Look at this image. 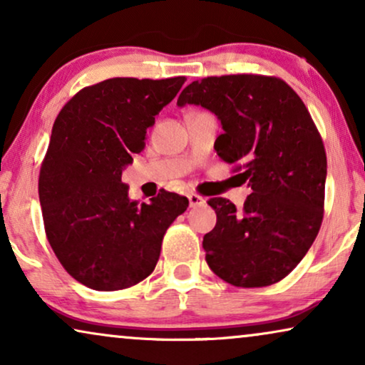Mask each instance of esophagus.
I'll use <instances>...</instances> for the list:
<instances>
[{
  "instance_id": "1",
  "label": "esophagus",
  "mask_w": 365,
  "mask_h": 365,
  "mask_svg": "<svg viewBox=\"0 0 365 365\" xmlns=\"http://www.w3.org/2000/svg\"><path fill=\"white\" fill-rule=\"evenodd\" d=\"M187 199H189V206L191 207H196V206H199V204L204 202V197H201L199 194H194V192L187 194Z\"/></svg>"
}]
</instances>
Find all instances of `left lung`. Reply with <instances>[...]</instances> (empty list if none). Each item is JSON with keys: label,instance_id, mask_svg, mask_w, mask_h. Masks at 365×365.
Listing matches in <instances>:
<instances>
[{"label": "left lung", "instance_id": "obj_1", "mask_svg": "<svg viewBox=\"0 0 365 365\" xmlns=\"http://www.w3.org/2000/svg\"><path fill=\"white\" fill-rule=\"evenodd\" d=\"M209 109L222 124L217 156L239 163L251 187L244 207L207 204L217 222L202 239L211 271L236 287H264L287 276L312 246L324 216L327 158L296 91L274 76L229 74L192 81L178 106Z\"/></svg>", "mask_w": 365, "mask_h": 365}]
</instances>
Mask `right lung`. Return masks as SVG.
I'll list each match as a JSON object with an SVG mask.
<instances>
[{
    "mask_svg": "<svg viewBox=\"0 0 365 365\" xmlns=\"http://www.w3.org/2000/svg\"><path fill=\"white\" fill-rule=\"evenodd\" d=\"M184 81L106 79L74 94L53 124L38 184L44 231L69 276L89 289L119 291L146 279L168 227L189 206L168 191L149 204L131 201L121 181Z\"/></svg>",
    "mask_w": 365,
    "mask_h": 365,
    "instance_id": "add662e5",
    "label": "right lung"
}]
</instances>
